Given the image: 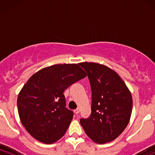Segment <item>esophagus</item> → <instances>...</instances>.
<instances>
[{
  "label": "esophagus",
  "mask_w": 155,
  "mask_h": 155,
  "mask_svg": "<svg viewBox=\"0 0 155 155\" xmlns=\"http://www.w3.org/2000/svg\"><path fill=\"white\" fill-rule=\"evenodd\" d=\"M74 113L76 114H78L79 113V111H80V109H79V108H76V109L74 110Z\"/></svg>",
  "instance_id": "obj_1"
}]
</instances>
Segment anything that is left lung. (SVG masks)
<instances>
[{
	"instance_id": "obj_1",
	"label": "left lung",
	"mask_w": 155,
	"mask_h": 155,
	"mask_svg": "<svg viewBox=\"0 0 155 155\" xmlns=\"http://www.w3.org/2000/svg\"><path fill=\"white\" fill-rule=\"evenodd\" d=\"M92 90L91 114L80 123L97 143L112 141L124 130L133 108L131 92L119 74L102 64L83 62Z\"/></svg>"
}]
</instances>
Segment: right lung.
<instances>
[{
	"mask_svg": "<svg viewBox=\"0 0 155 155\" xmlns=\"http://www.w3.org/2000/svg\"><path fill=\"white\" fill-rule=\"evenodd\" d=\"M79 64H57L41 69L25 84L17 97L19 119L35 139L50 144L65 135L74 113L65 108L63 92L86 77Z\"/></svg>",
	"mask_w": 155,
	"mask_h": 155,
	"instance_id": "1",
	"label": "right lung"
}]
</instances>
